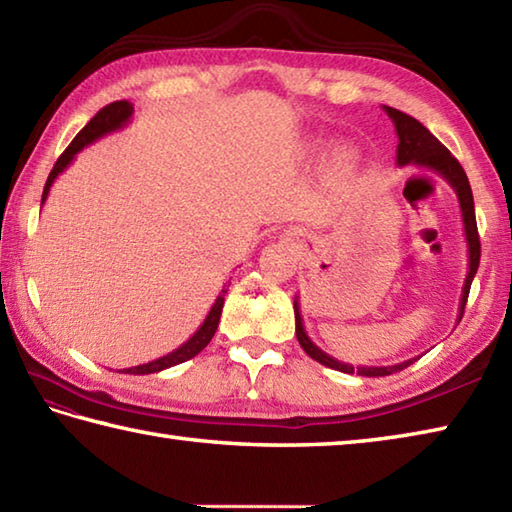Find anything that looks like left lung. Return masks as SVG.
<instances>
[{
  "instance_id": "obj_1",
  "label": "left lung",
  "mask_w": 512,
  "mask_h": 512,
  "mask_svg": "<svg viewBox=\"0 0 512 512\" xmlns=\"http://www.w3.org/2000/svg\"><path fill=\"white\" fill-rule=\"evenodd\" d=\"M386 115L393 119L395 130H397V166H406L413 164L419 168L433 170L439 177H444L446 182L453 186L459 199V208H462V222H464V235H466V246H468V273L464 279V290H462V299H459V315H457V324L462 322L464 315V306L470 293V284H473V277L479 268V255H482V244H479V235H477V222H475V202H473V190H470L468 177L464 173L462 164L450 155V150L439 142V139L430 133V130L419 124L415 117H410L402 110L384 106ZM295 333H297V342L306 350L308 357H313L315 362L324 364L328 368L342 370V373L348 375H362V377H384V375H393L397 370H404L410 366L415 359H408V362L395 364V366H353V364H344L339 359L330 357L324 353L322 348L313 344V339L306 335L304 328V319H302V310H299V302L295 297Z\"/></svg>"
}]
</instances>
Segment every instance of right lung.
Returning <instances> with one entry per match:
<instances>
[{"label":"right lung","mask_w":512,"mask_h":512,"mask_svg":"<svg viewBox=\"0 0 512 512\" xmlns=\"http://www.w3.org/2000/svg\"><path fill=\"white\" fill-rule=\"evenodd\" d=\"M133 113H135V108H133V104L126 102V99H122V102L108 104V106H104L102 110H99V113L93 119H90V122L82 130H79L77 137L73 139V142H70V146L64 150L62 157L57 159V164L53 166V170H50V175L46 179V186H44V193H42V204L46 202L48 190H50V186H53L57 175L64 173V170L70 166V162H73L79 150H82L88 144L97 142L99 137H104L108 133H115V130H119V128H124L130 122V117H133ZM226 290L228 288L224 286L222 293L217 295L213 308L208 310L204 324L195 330V335L190 337L188 342H184L182 346L175 348L173 353H168V355L159 357V359H153V362L139 364V366H133V368H124V370H119V373H128V375L159 373V370L170 368V366H177V364L186 362V359H193L197 353H202V350L208 346L210 339H213L215 330H217V324H219V317H222Z\"/></svg>","instance_id":"right-lung-1"}]
</instances>
